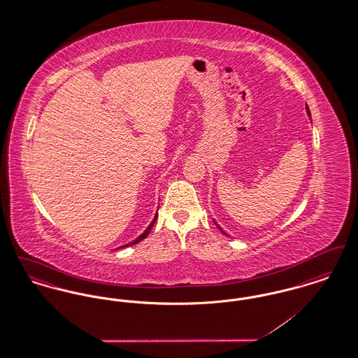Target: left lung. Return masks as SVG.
Here are the masks:
<instances>
[{"label": "left lung", "mask_w": 358, "mask_h": 358, "mask_svg": "<svg viewBox=\"0 0 358 358\" xmlns=\"http://www.w3.org/2000/svg\"><path fill=\"white\" fill-rule=\"evenodd\" d=\"M306 114H307V115H308V118H310V120H311V114H310V110H308V106H307V104H306ZM213 222H215V220H213ZM215 224H216V225H217V228H219V229H220V231H222V234H224V235H227V234H225V232H224V231H222V227H220V225H219V224H217V222H215ZM227 236H228V235H227Z\"/></svg>", "instance_id": "left-lung-1"}]
</instances>
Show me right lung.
Masks as SVG:
<instances>
[{
  "mask_svg": "<svg viewBox=\"0 0 358 358\" xmlns=\"http://www.w3.org/2000/svg\"><path fill=\"white\" fill-rule=\"evenodd\" d=\"M157 216H158V213L155 212V215H154V219L152 220V222L149 224V227L143 231V234H141L136 240H133L131 243H127V244H124V245H120V248H126V247H130V245H134V244H138L139 241H142L143 238H148L149 236V234H150V231H152V228H153L154 222L157 220Z\"/></svg>",
  "mask_w": 358,
  "mask_h": 358,
  "instance_id": "add662e5",
  "label": "right lung"
}]
</instances>
